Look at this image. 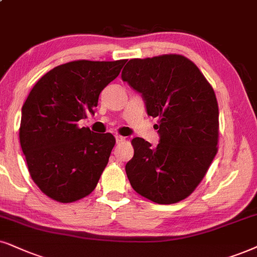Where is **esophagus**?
Instances as JSON below:
<instances>
[{
	"mask_svg": "<svg viewBox=\"0 0 257 257\" xmlns=\"http://www.w3.org/2000/svg\"><path fill=\"white\" fill-rule=\"evenodd\" d=\"M115 138H116V142H117V144H121V142L124 141V138H123V136H121V135H116Z\"/></svg>",
	"mask_w": 257,
	"mask_h": 257,
	"instance_id": "obj_1",
	"label": "esophagus"
}]
</instances>
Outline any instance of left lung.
<instances>
[{
    "label": "left lung",
    "mask_w": 257,
    "mask_h": 257,
    "mask_svg": "<svg viewBox=\"0 0 257 257\" xmlns=\"http://www.w3.org/2000/svg\"><path fill=\"white\" fill-rule=\"evenodd\" d=\"M122 80L142 95L158 117L160 142L132 140L125 165L132 187L157 204H174L196 190L218 151V103L212 86L186 57L164 54L131 59Z\"/></svg>",
    "instance_id": "8db88e82"
}]
</instances>
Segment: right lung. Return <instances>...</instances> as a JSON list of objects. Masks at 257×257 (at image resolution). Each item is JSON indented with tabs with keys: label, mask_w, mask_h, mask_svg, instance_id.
Listing matches in <instances>:
<instances>
[{
	"label": "right lung",
	"mask_w": 257,
	"mask_h": 257,
	"mask_svg": "<svg viewBox=\"0 0 257 257\" xmlns=\"http://www.w3.org/2000/svg\"><path fill=\"white\" fill-rule=\"evenodd\" d=\"M125 61H70L44 74L29 92L20 144L32 179L51 199L72 203L95 190L116 141L78 122L95 113L99 93Z\"/></svg>",
	"instance_id": "obj_1"
}]
</instances>
